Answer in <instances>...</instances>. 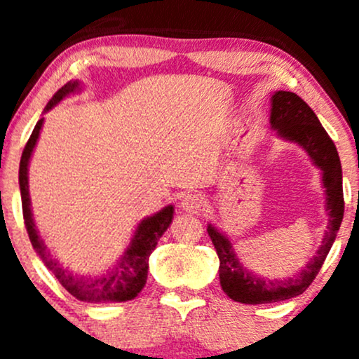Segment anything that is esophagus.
Listing matches in <instances>:
<instances>
[{
    "label": "esophagus",
    "mask_w": 359,
    "mask_h": 359,
    "mask_svg": "<svg viewBox=\"0 0 359 359\" xmlns=\"http://www.w3.org/2000/svg\"><path fill=\"white\" fill-rule=\"evenodd\" d=\"M180 208H182L185 212L191 214L201 212L205 208V197L199 192H187L184 196V199L180 201Z\"/></svg>",
    "instance_id": "esophagus-1"
}]
</instances>
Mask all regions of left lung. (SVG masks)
I'll return each mask as SVG.
<instances>
[{
  "label": "left lung",
  "instance_id": "1",
  "mask_svg": "<svg viewBox=\"0 0 359 359\" xmlns=\"http://www.w3.org/2000/svg\"><path fill=\"white\" fill-rule=\"evenodd\" d=\"M270 125L280 138L297 143L307 151L316 167L323 170V185L325 189V211L329 222L324 233L323 245L311 262L292 277L278 280L262 278L246 270L234 253L231 241L212 224L208 226V234L219 257V282L229 299L241 304H271L304 294L319 273L332 243H334L341 221L344 216L343 170L336 145L317 119L316 113L295 93L277 90L271 96Z\"/></svg>",
  "mask_w": 359,
  "mask_h": 359
}]
</instances>
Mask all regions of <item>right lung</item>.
Listing matches in <instances>:
<instances>
[{
	"instance_id": "right-lung-1",
	"label": "right lung",
	"mask_w": 359,
	"mask_h": 359,
	"mask_svg": "<svg viewBox=\"0 0 359 359\" xmlns=\"http://www.w3.org/2000/svg\"><path fill=\"white\" fill-rule=\"evenodd\" d=\"M81 89L79 81H71L53 94V97L45 106V111L52 109L57 102H60L69 94L77 93ZM43 118L39 119L20 160V192H22V208H23V219L27 226L28 236H30L32 246L36 251L42 262L48 270L55 275L57 280L62 283V287L74 295L76 299L84 300V302H126V300L135 299L142 292V288L147 283L148 275V258L150 253L155 250L162 234L167 231L170 226L172 217H174V205H167L162 211H158L154 216L145 217L138 224L137 231L131 238L130 246H128L123 257L118 259L113 269L101 275L94 277H86V275L72 273L71 270L64 269L48 251L45 241L40 238L39 231L35 228L34 214L30 208V192H28V163H30L32 154L39 140L40 130H42Z\"/></svg>"
}]
</instances>
